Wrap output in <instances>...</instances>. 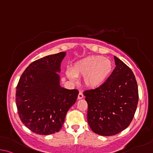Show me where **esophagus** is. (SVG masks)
Wrapping results in <instances>:
<instances>
[{"mask_svg": "<svg viewBox=\"0 0 153 153\" xmlns=\"http://www.w3.org/2000/svg\"><path fill=\"white\" fill-rule=\"evenodd\" d=\"M84 95L83 94H82V93L81 91H79V95H78V99L79 100H81V99L83 98Z\"/></svg>", "mask_w": 153, "mask_h": 153, "instance_id": "1", "label": "esophagus"}]
</instances>
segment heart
<instances>
[{"mask_svg": "<svg viewBox=\"0 0 153 153\" xmlns=\"http://www.w3.org/2000/svg\"><path fill=\"white\" fill-rule=\"evenodd\" d=\"M112 63L108 58L100 56H89L80 60L72 68V73L67 72L68 78L83 77L87 87L95 89L100 87L108 78L112 71Z\"/></svg>", "mask_w": 153, "mask_h": 153, "instance_id": "1", "label": "heart"}]
</instances>
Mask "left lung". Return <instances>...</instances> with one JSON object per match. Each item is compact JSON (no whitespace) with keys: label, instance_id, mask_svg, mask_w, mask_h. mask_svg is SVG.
<instances>
[{"label":"left lung","instance_id":"1","mask_svg":"<svg viewBox=\"0 0 153 153\" xmlns=\"http://www.w3.org/2000/svg\"><path fill=\"white\" fill-rule=\"evenodd\" d=\"M116 68L105 82L83 92L88 104L87 121L93 132L113 136L125 130L134 116L138 89L134 74L114 56Z\"/></svg>","mask_w":153,"mask_h":153}]
</instances>
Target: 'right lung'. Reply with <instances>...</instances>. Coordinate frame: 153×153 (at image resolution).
<instances>
[{
  "label": "right lung",
  "mask_w": 153,
  "mask_h": 153,
  "mask_svg": "<svg viewBox=\"0 0 153 153\" xmlns=\"http://www.w3.org/2000/svg\"><path fill=\"white\" fill-rule=\"evenodd\" d=\"M62 52L33 62L20 77L16 90V105L23 124L34 133L49 135L60 131L67 111L76 102L77 89L60 85Z\"/></svg>",
  "instance_id": "add662e5"
}]
</instances>
